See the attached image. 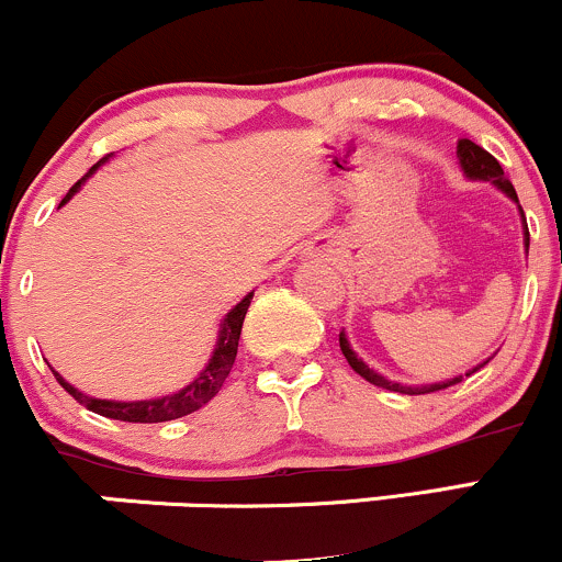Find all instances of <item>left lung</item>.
<instances>
[{
    "mask_svg": "<svg viewBox=\"0 0 562 562\" xmlns=\"http://www.w3.org/2000/svg\"><path fill=\"white\" fill-rule=\"evenodd\" d=\"M457 158H460V166H462V171L468 173L470 179H483V182H494L496 187H499V190H505L509 198L515 200V203H518V195H515V187L509 184V179L505 177V171H502V166H499V160H496L492 153L488 150H483L481 145H475L473 139H460L457 142ZM524 222H526V216H524ZM526 250H528V224H526ZM340 351H344V357H346V362L351 364V370L353 372H359V375H362L367 383H372V385H378V389H385V391H398V393H409V396H420V393H434V391H443V389H449V385H454V383H460L462 380V375L460 378H454V380H449V383H434V385H417V389H412V385H398V383H393V380H385V378H380L378 372H372L370 367H367L362 359L357 357V353L351 351V346H348V340H346V333L340 330ZM483 367V364H481ZM479 367V370H481ZM475 372V370H473Z\"/></svg>",
    "mask_w": 562,
    "mask_h": 562,
    "instance_id": "8db88e82",
    "label": "left lung"
}]
</instances>
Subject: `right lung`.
<instances>
[{
	"label": "right lung",
	"instance_id": "add662e5",
	"mask_svg": "<svg viewBox=\"0 0 562 562\" xmlns=\"http://www.w3.org/2000/svg\"><path fill=\"white\" fill-rule=\"evenodd\" d=\"M105 160V158H102ZM100 160V164H102ZM94 164L89 173H92L97 166ZM87 173V177H89ZM83 177V179H87ZM83 179H79L74 187L68 190V195L63 198V203H68L70 198H74V192L79 190ZM60 203V205H63ZM250 299H254V293H248L245 299L237 303L235 308L224 317L222 322V330H218V344L214 348V357H211L209 367H205L200 375L192 380L187 389H182L179 393H171V396H164V398H150V402H105V398H92V396H83L81 391H76L74 385L66 383L60 375L55 372L57 383L66 389L70 396L76 398V402L87 406L89 412H97V415L102 417H111V420H124V423H169V420H177V417H184V415H192V412L200 409V406H205L211 402V398L216 396L218 391H222L224 380H227L232 364H235V357H237V340H240V330H243V319L245 314H248V306H250Z\"/></svg>",
	"mask_w": 562,
	"mask_h": 562
}]
</instances>
